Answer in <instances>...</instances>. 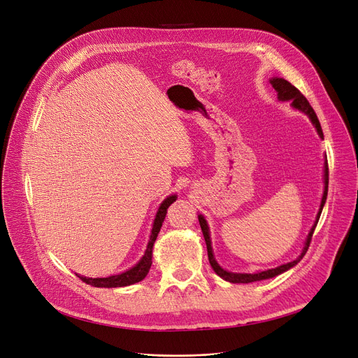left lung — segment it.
Returning a JSON list of instances; mask_svg holds the SVG:
<instances>
[{
	"instance_id": "8db88e82",
	"label": "left lung",
	"mask_w": 358,
	"mask_h": 358,
	"mask_svg": "<svg viewBox=\"0 0 358 358\" xmlns=\"http://www.w3.org/2000/svg\"><path fill=\"white\" fill-rule=\"evenodd\" d=\"M270 84L273 85V88L277 91V98H279V101H292V105L293 108L304 112L310 119L313 125L315 127L317 132H319L320 138H323V131H322V127H320V122H319V117H317L314 109L311 108V105L308 103V101L306 99V96L294 87L292 85L289 81H286V79L283 78H273L270 79ZM327 190H329V165L326 164L324 166V194H323V199H322V206H320V212L319 215H317V220H315V224L317 222H319L320 219V215H322V210H323V206L326 203V199H327ZM199 217V223H201V227H202V231H203V237H205V242H206V248H208V257H209V263L212 266V268L215 270V273L217 275H220L222 279H224L226 282H230V283H253V282H259V280H264V279H270V277H274L277 274H280L289 268H292L293 266H296L301 259L303 256L306 255V252L308 250V246H310V242H311V237H313V233H314V229H315V224L311 227L308 236H307V241H306V246L301 252V255L287 263V264H283V266H279L275 268H270V270H264V271H260V273H253V274H248V273H230V271H226L223 270L215 260L213 257V253H212V243H210V236H209V227L206 224V220L202 215L197 216Z\"/></svg>"
}]
</instances>
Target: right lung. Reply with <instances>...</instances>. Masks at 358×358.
<instances>
[{"label":"right lung","instance_id":"add662e5","mask_svg":"<svg viewBox=\"0 0 358 358\" xmlns=\"http://www.w3.org/2000/svg\"><path fill=\"white\" fill-rule=\"evenodd\" d=\"M176 201V196L172 194L162 202V205L159 206V210L156 213L155 222H153V227H152V234L150 239L146 248V252L143 255V257L139 260V263L136 266H134L131 270L124 271L121 274L116 275H110V277H103V279H90V277H84V275H78L84 283L91 285L94 287H124V286H129L134 283H138L141 280H143L146 274L149 273L150 264H152V249H153V243L157 237L159 230L162 227V223L165 220L166 216V210L168 208Z\"/></svg>","mask_w":358,"mask_h":358}]
</instances>
